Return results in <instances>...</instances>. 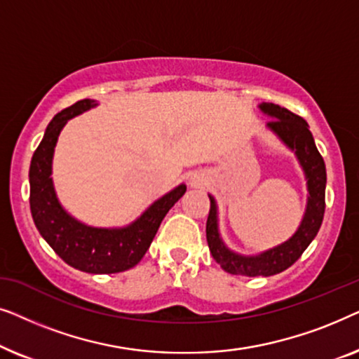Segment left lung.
Wrapping results in <instances>:
<instances>
[{"instance_id": "1", "label": "left lung", "mask_w": 359, "mask_h": 359, "mask_svg": "<svg viewBox=\"0 0 359 359\" xmlns=\"http://www.w3.org/2000/svg\"><path fill=\"white\" fill-rule=\"evenodd\" d=\"M259 109L264 114L271 116V119L268 122L269 129L276 132L279 139L289 149L296 151L297 158L301 161L304 171H306L309 203L301 227L287 242L273 250H268V252L258 255V257H242V255L230 252L220 240L217 230V208H215L212 196H209L210 209L208 224H205V237H208L210 253H212L214 259L220 264L224 271L248 278L273 276V274H278L292 266L301 258V255L306 252L312 240L316 238L318 229L322 225L323 214H325V161L318 154L307 122L301 116L287 111L286 107L273 104V102H263Z\"/></svg>"}]
</instances>
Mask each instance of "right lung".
<instances>
[{"mask_svg": "<svg viewBox=\"0 0 359 359\" xmlns=\"http://www.w3.org/2000/svg\"><path fill=\"white\" fill-rule=\"evenodd\" d=\"M81 100L58 112L34 151L29 168L31 214L34 224L53 252L70 266L85 273L109 274L134 268L144 258L166 212L186 193V186L165 194L126 229H95L70 217L57 201L52 184V155L58 134L68 119L95 107Z\"/></svg>", "mask_w": 359, "mask_h": 359, "instance_id": "add662e5", "label": "right lung"}]
</instances>
